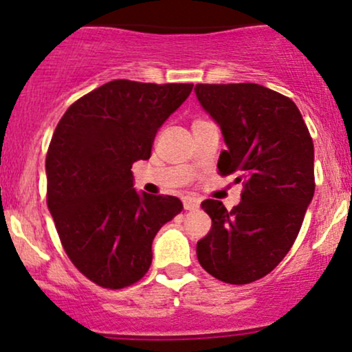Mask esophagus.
Masks as SVG:
<instances>
[{"instance_id":"34e87169","label":"esophagus","mask_w":352,"mask_h":352,"mask_svg":"<svg viewBox=\"0 0 352 352\" xmlns=\"http://www.w3.org/2000/svg\"><path fill=\"white\" fill-rule=\"evenodd\" d=\"M200 207V199L197 197H185L184 199V208L185 210H197Z\"/></svg>"}]
</instances>
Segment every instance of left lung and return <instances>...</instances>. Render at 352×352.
Returning <instances> with one entry per match:
<instances>
[{"instance_id":"left-lung-1","label":"left lung","mask_w":352,"mask_h":352,"mask_svg":"<svg viewBox=\"0 0 352 352\" xmlns=\"http://www.w3.org/2000/svg\"><path fill=\"white\" fill-rule=\"evenodd\" d=\"M204 111L220 127L227 151L221 175L243 180L241 201L201 208L212 230L197 243L205 272L230 285L263 278L289 252L314 195V145L292 99L260 84H197Z\"/></svg>"}]
</instances>
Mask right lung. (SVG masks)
<instances>
[{
	"instance_id": "add662e5",
	"label": "right lung",
	"mask_w": 352,
	"mask_h": 352,
	"mask_svg": "<svg viewBox=\"0 0 352 352\" xmlns=\"http://www.w3.org/2000/svg\"><path fill=\"white\" fill-rule=\"evenodd\" d=\"M192 87L111 80L76 100L56 127L47 208L67 256L102 288L139 281L157 232L184 208L177 197L137 192L131 168L151 159L157 132Z\"/></svg>"
}]
</instances>
